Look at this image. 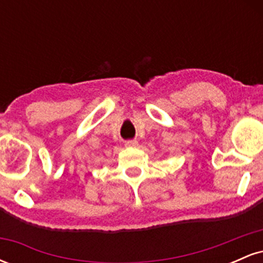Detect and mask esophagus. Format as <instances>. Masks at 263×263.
Returning <instances> with one entry per match:
<instances>
[{
	"instance_id": "1",
	"label": "esophagus",
	"mask_w": 263,
	"mask_h": 263,
	"mask_svg": "<svg viewBox=\"0 0 263 263\" xmlns=\"http://www.w3.org/2000/svg\"><path fill=\"white\" fill-rule=\"evenodd\" d=\"M126 147H137L138 146V142L137 141H127L125 143Z\"/></svg>"
}]
</instances>
